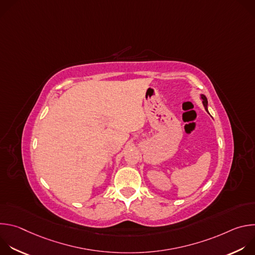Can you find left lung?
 <instances>
[{
	"label": "left lung",
	"mask_w": 255,
	"mask_h": 255,
	"mask_svg": "<svg viewBox=\"0 0 255 255\" xmlns=\"http://www.w3.org/2000/svg\"><path fill=\"white\" fill-rule=\"evenodd\" d=\"M201 99H202V101H203V105H204V107H205V109H206V111L208 112V100H207L206 96H205V95H201Z\"/></svg>",
	"instance_id": "8db88e82"
}]
</instances>
